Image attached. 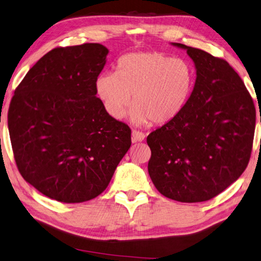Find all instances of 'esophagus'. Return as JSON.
<instances>
[{
	"instance_id": "esophagus-1",
	"label": "esophagus",
	"mask_w": 261,
	"mask_h": 261,
	"mask_svg": "<svg viewBox=\"0 0 261 261\" xmlns=\"http://www.w3.org/2000/svg\"><path fill=\"white\" fill-rule=\"evenodd\" d=\"M131 136H132V138H131L132 142H140V141L145 139V134H144V132H141V131L134 130V131H132Z\"/></svg>"
}]
</instances>
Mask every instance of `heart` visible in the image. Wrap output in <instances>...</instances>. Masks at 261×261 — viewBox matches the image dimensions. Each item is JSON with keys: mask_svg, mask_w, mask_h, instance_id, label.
Returning a JSON list of instances; mask_svg holds the SVG:
<instances>
[{"mask_svg": "<svg viewBox=\"0 0 261 261\" xmlns=\"http://www.w3.org/2000/svg\"><path fill=\"white\" fill-rule=\"evenodd\" d=\"M196 72L187 60L161 52L130 53L120 59L116 73H101L97 95L111 117L122 120L132 103L137 124H166L185 110L195 86Z\"/></svg>", "mask_w": 261, "mask_h": 261, "instance_id": "b5f03b06", "label": "heart"}]
</instances>
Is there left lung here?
<instances>
[{
  "mask_svg": "<svg viewBox=\"0 0 261 261\" xmlns=\"http://www.w3.org/2000/svg\"><path fill=\"white\" fill-rule=\"evenodd\" d=\"M195 63L196 83L185 110L147 137L148 173L163 196L181 202L216 197L241 176L252 149L256 109L225 60L180 43Z\"/></svg>",
  "mask_w": 261,
  "mask_h": 261,
  "instance_id": "1",
  "label": "left lung"
}]
</instances>
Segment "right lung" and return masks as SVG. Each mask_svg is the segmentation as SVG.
Returning <instances> with one entry per match:
<instances>
[{"label": "right lung", "instance_id": "right-lung-1", "mask_svg": "<svg viewBox=\"0 0 261 261\" xmlns=\"http://www.w3.org/2000/svg\"><path fill=\"white\" fill-rule=\"evenodd\" d=\"M109 54L89 43L54 48L14 91L8 126L20 174L44 196L75 203L99 196L131 146V130L96 97Z\"/></svg>", "mask_w": 261, "mask_h": 261}]
</instances>
